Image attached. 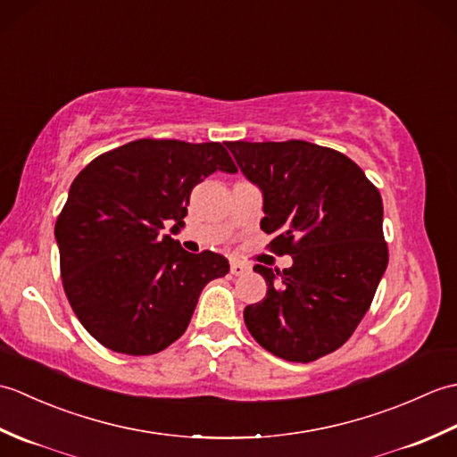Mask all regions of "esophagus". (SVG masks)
Returning a JSON list of instances; mask_svg holds the SVG:
<instances>
[{
    "label": "esophagus",
    "mask_w": 457,
    "mask_h": 457,
    "mask_svg": "<svg viewBox=\"0 0 457 457\" xmlns=\"http://www.w3.org/2000/svg\"><path fill=\"white\" fill-rule=\"evenodd\" d=\"M231 275H236V277H241V275H245L247 270H249V265H245V263H241V261H236V259H231Z\"/></svg>",
    "instance_id": "1"
}]
</instances>
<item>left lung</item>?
Masks as SVG:
<instances>
[{
    "mask_svg": "<svg viewBox=\"0 0 457 457\" xmlns=\"http://www.w3.org/2000/svg\"><path fill=\"white\" fill-rule=\"evenodd\" d=\"M244 177L263 194L261 229L293 265L263 275L267 296L244 310L259 345L308 363L336 352L371 306L389 251L383 200L345 154L308 141H231Z\"/></svg>",
    "mask_w": 457,
    "mask_h": 457,
    "instance_id": "8db88e82",
    "label": "left lung"
}]
</instances>
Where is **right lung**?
<instances>
[{
    "instance_id": "add662e5",
    "label": "right lung",
    "mask_w": 457,
    "mask_h": 457,
    "mask_svg": "<svg viewBox=\"0 0 457 457\" xmlns=\"http://www.w3.org/2000/svg\"><path fill=\"white\" fill-rule=\"evenodd\" d=\"M237 172L220 143L137 139L100 154L74 179L54 226L74 314L112 352L153 355L188 328L202 288L226 257L188 253L162 234L184 226L190 192L212 172Z\"/></svg>"
}]
</instances>
